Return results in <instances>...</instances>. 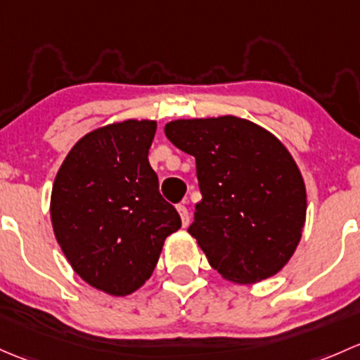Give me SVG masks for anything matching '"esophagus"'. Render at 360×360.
<instances>
[{
    "label": "esophagus",
    "mask_w": 360,
    "mask_h": 360,
    "mask_svg": "<svg viewBox=\"0 0 360 360\" xmlns=\"http://www.w3.org/2000/svg\"><path fill=\"white\" fill-rule=\"evenodd\" d=\"M176 211H179V213H180L181 225H184V227H187L188 221H191V218H188V210H187V206H185V205H179V206H176Z\"/></svg>",
    "instance_id": "1"
}]
</instances>
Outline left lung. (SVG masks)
<instances>
[{
    "label": "left lung",
    "instance_id": "left-lung-1",
    "mask_svg": "<svg viewBox=\"0 0 360 360\" xmlns=\"http://www.w3.org/2000/svg\"><path fill=\"white\" fill-rule=\"evenodd\" d=\"M165 133L195 158L202 199L188 234L210 265L237 284L276 276L295 253L307 214L305 184L290 150L236 116L176 120Z\"/></svg>",
    "mask_w": 360,
    "mask_h": 360
}]
</instances>
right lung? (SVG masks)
I'll list each match as a JSON object with an SVG mask.
<instances>
[{"mask_svg":"<svg viewBox=\"0 0 360 360\" xmlns=\"http://www.w3.org/2000/svg\"><path fill=\"white\" fill-rule=\"evenodd\" d=\"M155 126L126 120L86 133L65 155L51 188L57 243L74 272L107 295L143 286L165 239L181 227L149 165Z\"/></svg>","mask_w":360,"mask_h":360,"instance_id":"right-lung-1","label":"right lung"}]
</instances>
